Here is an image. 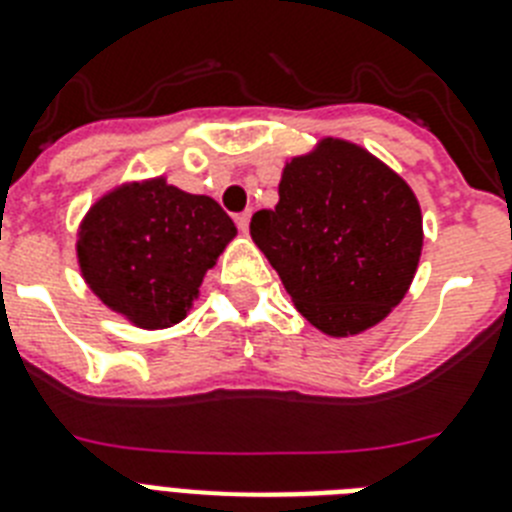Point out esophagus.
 Segmentation results:
<instances>
[{
    "label": "esophagus",
    "instance_id": "34e87169",
    "mask_svg": "<svg viewBox=\"0 0 512 512\" xmlns=\"http://www.w3.org/2000/svg\"><path fill=\"white\" fill-rule=\"evenodd\" d=\"M249 218H252V213H249V210H244V213H239V216H236V226H239L244 234L249 231Z\"/></svg>",
    "mask_w": 512,
    "mask_h": 512
}]
</instances>
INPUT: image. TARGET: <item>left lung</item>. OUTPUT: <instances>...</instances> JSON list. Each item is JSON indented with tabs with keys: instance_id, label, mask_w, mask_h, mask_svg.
Listing matches in <instances>:
<instances>
[{
	"instance_id": "obj_1",
	"label": "left lung",
	"mask_w": 512,
	"mask_h": 512,
	"mask_svg": "<svg viewBox=\"0 0 512 512\" xmlns=\"http://www.w3.org/2000/svg\"><path fill=\"white\" fill-rule=\"evenodd\" d=\"M249 234L294 307L333 338L359 336L401 304L424 242L409 184L338 137L283 166L278 205L257 210Z\"/></svg>"
}]
</instances>
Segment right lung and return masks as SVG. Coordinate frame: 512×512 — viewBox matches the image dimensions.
Instances as JSON below:
<instances>
[{
    "label": "right lung",
    "instance_id": "right-lung-1",
    "mask_svg": "<svg viewBox=\"0 0 512 512\" xmlns=\"http://www.w3.org/2000/svg\"><path fill=\"white\" fill-rule=\"evenodd\" d=\"M234 236V221L213 197L156 176L119 184L90 205L77 231V263L111 312L137 328H171L187 317Z\"/></svg>",
    "mask_w": 512,
    "mask_h": 512
}]
</instances>
